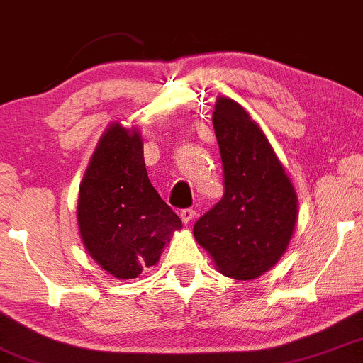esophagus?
Instances as JSON below:
<instances>
[{"label": "esophagus", "instance_id": "obj_1", "mask_svg": "<svg viewBox=\"0 0 363 363\" xmlns=\"http://www.w3.org/2000/svg\"><path fill=\"white\" fill-rule=\"evenodd\" d=\"M194 216H196V211L191 208H186L181 211V219H182V223H186V224L192 221V218H194Z\"/></svg>", "mask_w": 363, "mask_h": 363}]
</instances>
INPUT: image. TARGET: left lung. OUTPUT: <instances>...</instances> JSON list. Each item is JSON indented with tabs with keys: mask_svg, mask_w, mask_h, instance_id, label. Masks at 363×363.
<instances>
[{
	"mask_svg": "<svg viewBox=\"0 0 363 363\" xmlns=\"http://www.w3.org/2000/svg\"><path fill=\"white\" fill-rule=\"evenodd\" d=\"M213 125L224 196L192 231L223 274L255 279L286 251L296 224V194L268 139L240 104L219 97Z\"/></svg>",
	"mask_w": 363,
	"mask_h": 363,
	"instance_id": "8db88e82",
	"label": "left lung"
}]
</instances>
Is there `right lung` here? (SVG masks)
<instances>
[{
	"label": "right lung",
	"instance_id": "right-lung-1",
	"mask_svg": "<svg viewBox=\"0 0 363 363\" xmlns=\"http://www.w3.org/2000/svg\"><path fill=\"white\" fill-rule=\"evenodd\" d=\"M77 219L89 255L116 278L157 263L182 223L150 184L139 132L118 123L105 132L80 184Z\"/></svg>",
	"mask_w": 363,
	"mask_h": 363
}]
</instances>
